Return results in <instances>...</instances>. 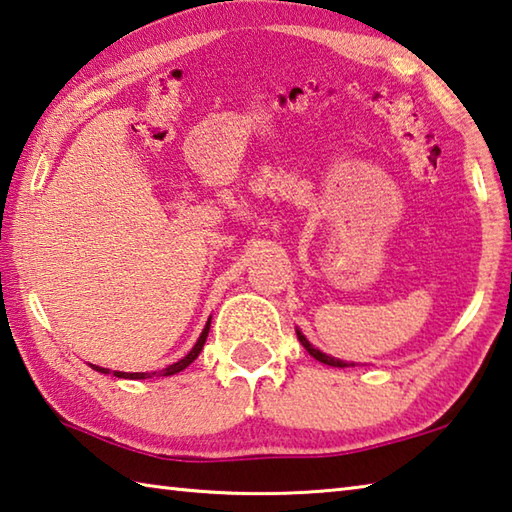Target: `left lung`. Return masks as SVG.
I'll return each mask as SVG.
<instances>
[{"instance_id": "1", "label": "left lung", "mask_w": 512, "mask_h": 512, "mask_svg": "<svg viewBox=\"0 0 512 512\" xmlns=\"http://www.w3.org/2000/svg\"><path fill=\"white\" fill-rule=\"evenodd\" d=\"M297 337H299V342L303 344V348H306V351L315 357V360H319V362H324V364H328V366H339V369H344V366H355V362H344V360H337V357H333V355H326L324 351H319V348H315L312 346L308 339H306V335L301 333V330L297 328Z\"/></svg>"}]
</instances>
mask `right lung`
I'll return each instance as SVG.
<instances>
[{"instance_id":"right-lung-1","label":"right lung","mask_w":512,"mask_h":512,"mask_svg":"<svg viewBox=\"0 0 512 512\" xmlns=\"http://www.w3.org/2000/svg\"><path fill=\"white\" fill-rule=\"evenodd\" d=\"M209 328H211V317H209V321H206L202 335L197 337V342H195V346L191 348V351H188L179 362L166 366V369L155 371V373H125V371H114V375H116V378H123V380H148V378H161V375H164V378H168V375H175V373H179V371H184L186 366L193 364L195 357L200 355L202 346H204V342H206V337H209ZM89 366H92V369L98 371V373H110V369H103V366H96V364H89Z\"/></svg>"}]
</instances>
